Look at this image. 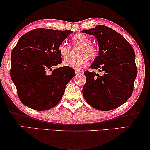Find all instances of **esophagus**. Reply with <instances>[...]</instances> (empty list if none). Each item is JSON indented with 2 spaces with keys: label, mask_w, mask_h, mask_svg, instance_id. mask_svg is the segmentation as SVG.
<instances>
[{
  "label": "esophagus",
  "mask_w": 150,
  "mask_h": 150,
  "mask_svg": "<svg viewBox=\"0 0 150 150\" xmlns=\"http://www.w3.org/2000/svg\"><path fill=\"white\" fill-rule=\"evenodd\" d=\"M75 72L76 74H81L83 73V71L82 70H79V69H76Z\"/></svg>",
  "instance_id": "34e87169"
}]
</instances>
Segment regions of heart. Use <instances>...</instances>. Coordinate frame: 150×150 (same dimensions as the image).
I'll return each instance as SVG.
<instances>
[{"mask_svg":"<svg viewBox=\"0 0 150 150\" xmlns=\"http://www.w3.org/2000/svg\"><path fill=\"white\" fill-rule=\"evenodd\" d=\"M74 45L80 46L78 50L77 58H70L65 60L63 65L69 67L74 69H80L85 67L88 63V58L93 59L97 55V49L91 45V39L87 35L84 33H78L71 39ZM58 52L60 56L63 59L67 58L70 52V47L63 42L59 45Z\"/></svg>","mask_w":150,"mask_h":150,"instance_id":"heart-1","label":"heart"}]
</instances>
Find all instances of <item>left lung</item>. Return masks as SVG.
<instances>
[{
	"label": "left lung",
	"instance_id": "1",
	"mask_svg": "<svg viewBox=\"0 0 150 150\" xmlns=\"http://www.w3.org/2000/svg\"><path fill=\"white\" fill-rule=\"evenodd\" d=\"M82 33L97 39L99 52L90 67L104 71L101 76L93 71H85L84 98L98 110L115 109L132 93L137 75L134 49L122 35L108 26L98 25Z\"/></svg>",
	"mask_w": 150,
	"mask_h": 150
}]
</instances>
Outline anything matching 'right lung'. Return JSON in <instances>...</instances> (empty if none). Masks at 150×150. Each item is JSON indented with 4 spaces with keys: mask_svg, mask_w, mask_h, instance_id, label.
<instances>
[{
    "mask_svg": "<svg viewBox=\"0 0 150 150\" xmlns=\"http://www.w3.org/2000/svg\"><path fill=\"white\" fill-rule=\"evenodd\" d=\"M72 33L37 28L19 39L11 52L10 75L25 106L42 111L60 102L75 71L65 66L54 69L51 74L46 71L61 63L57 48Z\"/></svg>",
    "mask_w": 150,
    "mask_h": 150,
    "instance_id": "obj_1",
    "label": "right lung"
}]
</instances>
